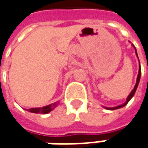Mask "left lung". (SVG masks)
<instances>
[{"instance_id": "obj_1", "label": "left lung", "mask_w": 148, "mask_h": 148, "mask_svg": "<svg viewBox=\"0 0 148 148\" xmlns=\"http://www.w3.org/2000/svg\"><path fill=\"white\" fill-rule=\"evenodd\" d=\"M132 46L134 47L135 49V54H136V56H137V57H138V53H137V50L135 48V47L132 44ZM138 61H139V60H138ZM140 78H141V66H140V62H139V68H138V77H137V81H136V84H135L134 88V89L131 91V92L130 93V95L128 96V97H127V99H126V101H125V103H123V104L119 105V106H114V107H106V106H103L105 108H106L107 110H116V109H120V108H122V107H124L125 106L128 104V102L130 101L131 98L134 97V95L135 92H136V90H137V88H138V84H139V81H140Z\"/></svg>"}]
</instances>
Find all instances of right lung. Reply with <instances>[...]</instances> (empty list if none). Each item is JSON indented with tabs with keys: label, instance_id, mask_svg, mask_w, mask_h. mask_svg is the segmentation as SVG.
<instances>
[{
	"label": "right lung",
	"instance_id": "add662e5",
	"mask_svg": "<svg viewBox=\"0 0 148 148\" xmlns=\"http://www.w3.org/2000/svg\"><path fill=\"white\" fill-rule=\"evenodd\" d=\"M59 105V101H56L52 104L45 106L43 107H35V108H30V109H25L31 113H36V114H47L53 110Z\"/></svg>",
	"mask_w": 148,
	"mask_h": 148
}]
</instances>
